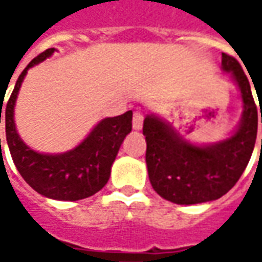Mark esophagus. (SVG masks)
Masks as SVG:
<instances>
[{
  "label": "esophagus",
  "instance_id": "obj_1",
  "mask_svg": "<svg viewBox=\"0 0 262 262\" xmlns=\"http://www.w3.org/2000/svg\"><path fill=\"white\" fill-rule=\"evenodd\" d=\"M143 121H144V116L141 112H134V116H133V128L134 129H141L143 128Z\"/></svg>",
  "mask_w": 262,
  "mask_h": 262
}]
</instances>
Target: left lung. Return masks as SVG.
Wrapping results in <instances>:
<instances>
[{
    "label": "left lung",
    "mask_w": 262,
    "mask_h": 262,
    "mask_svg": "<svg viewBox=\"0 0 262 262\" xmlns=\"http://www.w3.org/2000/svg\"><path fill=\"white\" fill-rule=\"evenodd\" d=\"M222 68L232 73L244 103L241 122L229 138L195 146L159 116L144 119L150 184L162 198L175 204H200L225 195L244 173L254 151L259 115L249 81L233 56L222 54Z\"/></svg>",
    "instance_id": "obj_1"
}]
</instances>
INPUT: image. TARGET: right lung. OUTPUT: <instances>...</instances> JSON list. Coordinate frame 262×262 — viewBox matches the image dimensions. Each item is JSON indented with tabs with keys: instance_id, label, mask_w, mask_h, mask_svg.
I'll return each instance as SVG.
<instances>
[{
	"instance_id": "1",
	"label": "right lung",
	"mask_w": 262,
	"mask_h": 262,
	"mask_svg": "<svg viewBox=\"0 0 262 262\" xmlns=\"http://www.w3.org/2000/svg\"><path fill=\"white\" fill-rule=\"evenodd\" d=\"M49 48L39 54L20 74L5 106V136L17 170L40 195L59 201H77L92 196L107 184L111 167L119 147L133 128V111L114 118H105L73 150L59 155H43L26 146L17 134L14 105L27 70L54 54ZM4 100L1 99V109ZM1 148V140H0Z\"/></svg>"
}]
</instances>
